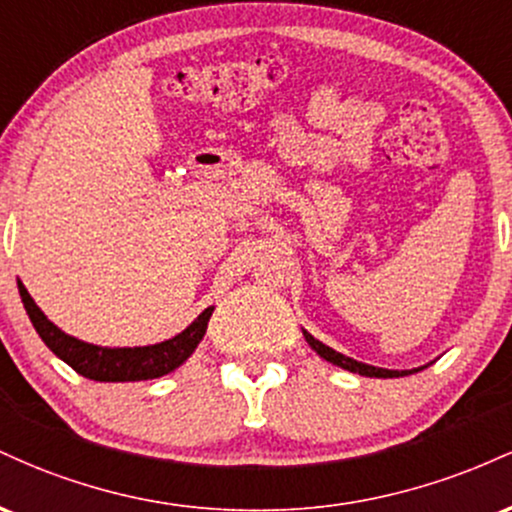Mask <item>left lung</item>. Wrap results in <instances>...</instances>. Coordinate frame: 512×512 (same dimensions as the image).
I'll return each mask as SVG.
<instances>
[{"label":"left lung","instance_id":"obj_1","mask_svg":"<svg viewBox=\"0 0 512 512\" xmlns=\"http://www.w3.org/2000/svg\"><path fill=\"white\" fill-rule=\"evenodd\" d=\"M303 337L305 342H308L313 349L320 354L325 361L334 363V366L344 368V370H351V373H358V375H366V378H402V375H411L416 373V370L421 368H414V370H387V368H375V366H368V363H361V361H354V358L339 354V351L330 349V346H325L322 342H317L313 334H308L303 330Z\"/></svg>","mask_w":512,"mask_h":512}]
</instances>
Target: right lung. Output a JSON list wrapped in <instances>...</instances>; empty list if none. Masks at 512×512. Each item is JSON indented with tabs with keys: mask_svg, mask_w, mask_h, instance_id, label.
Segmentation results:
<instances>
[{
	"mask_svg": "<svg viewBox=\"0 0 512 512\" xmlns=\"http://www.w3.org/2000/svg\"><path fill=\"white\" fill-rule=\"evenodd\" d=\"M19 293L23 308L31 317L35 332L40 334L45 346L55 356H60L67 366H72L76 373L84 375L88 380L98 383H134V380H154L170 370L180 368L197 344L202 342L207 332L209 317L214 313V305L202 310L195 322L187 330L175 334L173 339H166L161 344L151 346H134V349H110V346H96L81 342V339L64 334L55 322L48 320V315L35 305L31 293L19 281Z\"/></svg>",
	"mask_w": 512,
	"mask_h": 512,
	"instance_id": "obj_1",
	"label": "right lung"
}]
</instances>
